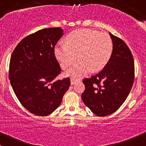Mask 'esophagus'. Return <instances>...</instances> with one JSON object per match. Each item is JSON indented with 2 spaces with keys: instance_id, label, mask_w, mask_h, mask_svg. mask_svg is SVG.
Returning a JSON list of instances; mask_svg holds the SVG:
<instances>
[{
  "instance_id": "34e87169",
  "label": "esophagus",
  "mask_w": 146,
  "mask_h": 146,
  "mask_svg": "<svg viewBox=\"0 0 146 146\" xmlns=\"http://www.w3.org/2000/svg\"><path fill=\"white\" fill-rule=\"evenodd\" d=\"M70 83H71L72 85H74V84L76 83V80H75L74 79H73V78H72V79H70Z\"/></svg>"
}]
</instances>
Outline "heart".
I'll list each match as a JSON object with an SVG mask.
<instances>
[{
  "label": "heart",
  "instance_id": "heart-1",
  "mask_svg": "<svg viewBox=\"0 0 146 146\" xmlns=\"http://www.w3.org/2000/svg\"><path fill=\"white\" fill-rule=\"evenodd\" d=\"M113 49L111 37L106 33L89 29L72 31L67 37L66 44L58 43L55 47V55L62 68L74 62L76 55L79 60L67 70L64 75L81 77L89 72L104 68Z\"/></svg>",
  "mask_w": 146,
  "mask_h": 146
}]
</instances>
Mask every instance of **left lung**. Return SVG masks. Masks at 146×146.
<instances>
[{
    "label": "left lung",
    "instance_id": "left-lung-1",
    "mask_svg": "<svg viewBox=\"0 0 146 146\" xmlns=\"http://www.w3.org/2000/svg\"><path fill=\"white\" fill-rule=\"evenodd\" d=\"M113 49L109 61L97 74L83 80L82 98L95 115H109L117 111L130 93L134 80L131 52L122 40L110 33Z\"/></svg>",
    "mask_w": 146,
    "mask_h": 146
}]
</instances>
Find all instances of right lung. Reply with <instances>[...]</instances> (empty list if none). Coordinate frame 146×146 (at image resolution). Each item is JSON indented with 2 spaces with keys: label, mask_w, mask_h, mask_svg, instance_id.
Segmentation results:
<instances>
[{
  "label": "right lung",
  "mask_w": 146,
  "mask_h": 146,
  "mask_svg": "<svg viewBox=\"0 0 146 146\" xmlns=\"http://www.w3.org/2000/svg\"><path fill=\"white\" fill-rule=\"evenodd\" d=\"M62 36L60 27L40 29L21 40L10 58L13 91L21 104L38 116L55 111L70 86L68 77L52 82L61 72L54 48Z\"/></svg>",
  "instance_id": "right-lung-1"
}]
</instances>
